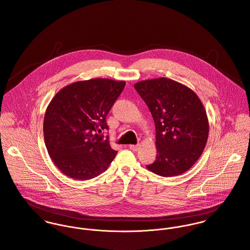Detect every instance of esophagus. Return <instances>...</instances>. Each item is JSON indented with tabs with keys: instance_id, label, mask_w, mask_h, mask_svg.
Returning a JSON list of instances; mask_svg holds the SVG:
<instances>
[{
	"instance_id": "1",
	"label": "esophagus",
	"mask_w": 250,
	"mask_h": 250,
	"mask_svg": "<svg viewBox=\"0 0 250 250\" xmlns=\"http://www.w3.org/2000/svg\"><path fill=\"white\" fill-rule=\"evenodd\" d=\"M139 148H140L139 145H129V149L133 151H137L139 150Z\"/></svg>"
}]
</instances>
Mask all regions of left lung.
Here are the masks:
<instances>
[{"mask_svg": "<svg viewBox=\"0 0 250 250\" xmlns=\"http://www.w3.org/2000/svg\"><path fill=\"white\" fill-rule=\"evenodd\" d=\"M146 102L155 125L156 159L147 168L161 177L187 172L198 160L208 136V121L198 96L169 78L134 85Z\"/></svg>", "mask_w": 250, "mask_h": 250, "instance_id": "8db88e82", "label": "left lung"}]
</instances>
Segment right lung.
<instances>
[{
	"instance_id": "1",
	"label": "right lung",
	"mask_w": 250,
	"mask_h": 250,
	"mask_svg": "<svg viewBox=\"0 0 250 250\" xmlns=\"http://www.w3.org/2000/svg\"><path fill=\"white\" fill-rule=\"evenodd\" d=\"M125 81L96 78L60 90L46 109L44 142L55 165L74 180H90L106 171L117 154L97 131L108 129L106 116Z\"/></svg>"
}]
</instances>
